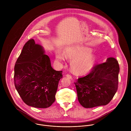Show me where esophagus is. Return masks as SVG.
<instances>
[{"label":"esophagus","instance_id":"esophagus-1","mask_svg":"<svg viewBox=\"0 0 131 131\" xmlns=\"http://www.w3.org/2000/svg\"><path fill=\"white\" fill-rule=\"evenodd\" d=\"M66 76L68 78H69V79H72V77L70 76V75H69V74H66Z\"/></svg>","mask_w":131,"mask_h":131}]
</instances>
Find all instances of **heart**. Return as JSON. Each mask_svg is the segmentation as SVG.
Listing matches in <instances>:
<instances>
[{
	"mask_svg": "<svg viewBox=\"0 0 131 131\" xmlns=\"http://www.w3.org/2000/svg\"><path fill=\"white\" fill-rule=\"evenodd\" d=\"M65 57L71 61V69L76 75H84L90 72L94 67L96 56L88 48L73 47L67 48L64 50ZM56 60L63 62L65 60L63 53L58 52L55 55Z\"/></svg>",
	"mask_w": 131,
	"mask_h": 131,
	"instance_id": "b5f03b06",
	"label": "heart"
}]
</instances>
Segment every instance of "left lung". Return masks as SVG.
Here are the masks:
<instances>
[{
	"mask_svg": "<svg viewBox=\"0 0 131 131\" xmlns=\"http://www.w3.org/2000/svg\"><path fill=\"white\" fill-rule=\"evenodd\" d=\"M119 71L116 59L109 58L87 76L78 78L74 84L81 105L88 108L108 104L117 91Z\"/></svg>",
	"mask_w": 131,
	"mask_h": 131,
	"instance_id": "obj_1",
	"label": "left lung"
}]
</instances>
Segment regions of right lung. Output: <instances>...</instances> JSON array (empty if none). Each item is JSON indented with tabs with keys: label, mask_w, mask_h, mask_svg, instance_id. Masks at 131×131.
I'll return each instance as SVG.
<instances>
[{
	"label": "right lung",
	"mask_w": 131,
	"mask_h": 131,
	"mask_svg": "<svg viewBox=\"0 0 131 131\" xmlns=\"http://www.w3.org/2000/svg\"><path fill=\"white\" fill-rule=\"evenodd\" d=\"M62 71L51 67L42 46L33 39L24 46L14 66L15 87L23 102L35 108H46L55 100Z\"/></svg>",
	"instance_id": "obj_1"
}]
</instances>
